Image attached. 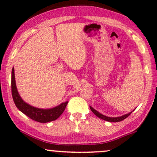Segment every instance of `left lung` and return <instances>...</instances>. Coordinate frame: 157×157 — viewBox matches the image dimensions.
<instances>
[{
  "label": "left lung",
  "instance_id": "left-lung-1",
  "mask_svg": "<svg viewBox=\"0 0 157 157\" xmlns=\"http://www.w3.org/2000/svg\"><path fill=\"white\" fill-rule=\"evenodd\" d=\"M90 109H91L92 112H93L94 114L96 116V117H98V118H100V119H104V120H105V121H109V122H119V121H123L124 119H125L126 118H127L128 116H129L131 113H132V112H130V113H127V114L121 116V117H115V118L108 117H106V116L101 114V113H100L99 112H98L97 111L92 108L91 106H90Z\"/></svg>",
  "mask_w": 157,
  "mask_h": 157
}]
</instances>
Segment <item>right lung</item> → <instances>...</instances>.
Returning a JSON list of instances; mask_svg holds the SVG:
<instances>
[{
  "label": "right lung",
  "instance_id": "1",
  "mask_svg": "<svg viewBox=\"0 0 157 157\" xmlns=\"http://www.w3.org/2000/svg\"><path fill=\"white\" fill-rule=\"evenodd\" d=\"M11 92L13 99L17 108L21 112L28 116L30 119L36 121L40 122V123H47L49 121H55L63 113L68 104V101H66L65 103H62L61 105L55 107V108L51 109H40L35 108V107L30 106L26 103H25L21 98L18 91H17L16 81H15L14 68H13L12 69Z\"/></svg>",
  "mask_w": 157,
  "mask_h": 157
}]
</instances>
